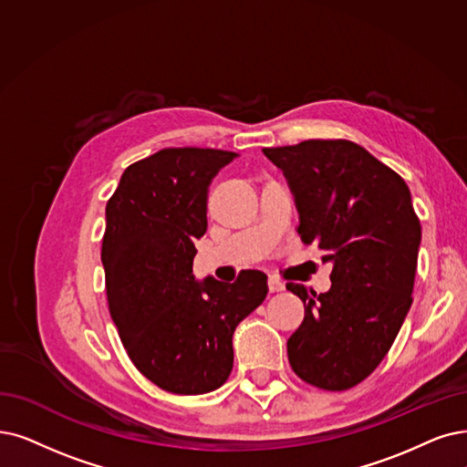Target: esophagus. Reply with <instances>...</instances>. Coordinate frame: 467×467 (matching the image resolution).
<instances>
[{
	"mask_svg": "<svg viewBox=\"0 0 467 467\" xmlns=\"http://www.w3.org/2000/svg\"><path fill=\"white\" fill-rule=\"evenodd\" d=\"M268 289H270V293H279V291L285 289V284L279 282L277 277H270L268 279Z\"/></svg>",
	"mask_w": 467,
	"mask_h": 467,
	"instance_id": "1",
	"label": "esophagus"
}]
</instances>
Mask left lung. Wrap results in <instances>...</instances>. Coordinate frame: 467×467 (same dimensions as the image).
<instances>
[{"label": "left lung", "instance_id": "left-lung-1", "mask_svg": "<svg viewBox=\"0 0 467 467\" xmlns=\"http://www.w3.org/2000/svg\"><path fill=\"white\" fill-rule=\"evenodd\" d=\"M263 153L287 180L301 241L331 265L327 293L287 284L305 303L287 341L291 368L314 387L350 389L379 366L412 306L421 244L412 195L397 172L347 140Z\"/></svg>", "mask_w": 467, "mask_h": 467}]
</instances>
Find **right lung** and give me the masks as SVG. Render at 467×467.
<instances>
[{
	"instance_id": "right-lung-1",
	"label": "right lung",
	"mask_w": 467,
	"mask_h": 467,
	"mask_svg": "<svg viewBox=\"0 0 467 467\" xmlns=\"http://www.w3.org/2000/svg\"><path fill=\"white\" fill-rule=\"evenodd\" d=\"M235 157L220 149H161L128 166L105 209L110 318L136 368L169 393L202 395L226 381L234 331L268 295L260 270H244L234 284L193 275L209 183Z\"/></svg>"
}]
</instances>
